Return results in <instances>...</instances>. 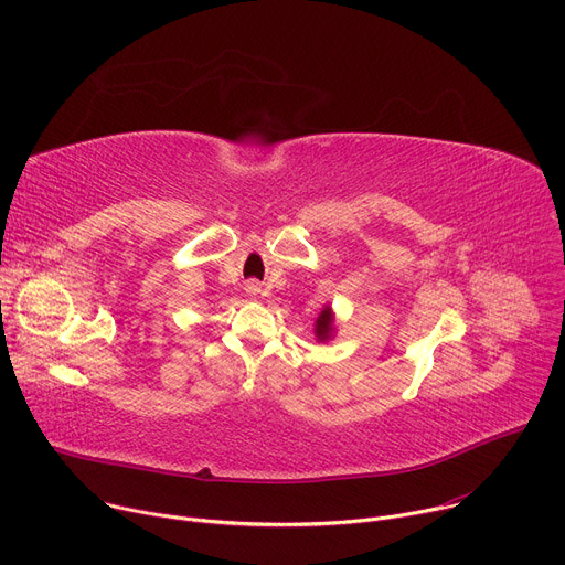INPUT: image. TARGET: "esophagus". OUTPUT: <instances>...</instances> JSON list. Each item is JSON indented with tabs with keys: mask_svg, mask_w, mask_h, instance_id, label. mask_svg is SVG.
<instances>
[{
	"mask_svg": "<svg viewBox=\"0 0 565 565\" xmlns=\"http://www.w3.org/2000/svg\"><path fill=\"white\" fill-rule=\"evenodd\" d=\"M250 292L257 295V292H259V286H257V284H250Z\"/></svg>",
	"mask_w": 565,
	"mask_h": 565,
	"instance_id": "34e87169",
	"label": "esophagus"
}]
</instances>
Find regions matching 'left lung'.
Here are the masks:
<instances>
[{
	"mask_svg": "<svg viewBox=\"0 0 565 565\" xmlns=\"http://www.w3.org/2000/svg\"><path fill=\"white\" fill-rule=\"evenodd\" d=\"M333 331H335V327H333V310H331V306H327L324 310L319 312V317L315 321V338L319 342H327V340L333 338Z\"/></svg>",
	"mask_w": 565,
	"mask_h": 565,
	"instance_id": "left-lung-1",
	"label": "left lung"
}]
</instances>
